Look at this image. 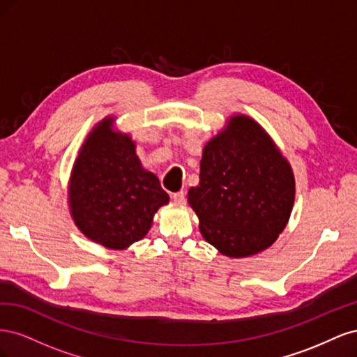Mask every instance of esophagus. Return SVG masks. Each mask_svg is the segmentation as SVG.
Returning <instances> with one entry per match:
<instances>
[{
  "mask_svg": "<svg viewBox=\"0 0 357 357\" xmlns=\"http://www.w3.org/2000/svg\"><path fill=\"white\" fill-rule=\"evenodd\" d=\"M171 198H172V201L177 202V204H185L186 202V193L183 192V190H180V192L172 193Z\"/></svg>",
  "mask_w": 357,
  "mask_h": 357,
  "instance_id": "34e87169",
  "label": "esophagus"
}]
</instances>
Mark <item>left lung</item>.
I'll return each instance as SVG.
<instances>
[{"instance_id": "obj_1", "label": "left lung", "mask_w": 357, "mask_h": 357, "mask_svg": "<svg viewBox=\"0 0 357 357\" xmlns=\"http://www.w3.org/2000/svg\"><path fill=\"white\" fill-rule=\"evenodd\" d=\"M188 202L204 240L228 257L273 245L295 202V176L274 139L255 119L234 114L204 146L199 185Z\"/></svg>"}]
</instances>
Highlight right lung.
Returning a JSON list of instances; mask_svg holds the SVG:
<instances>
[{"mask_svg": "<svg viewBox=\"0 0 357 357\" xmlns=\"http://www.w3.org/2000/svg\"><path fill=\"white\" fill-rule=\"evenodd\" d=\"M107 116L84 138L68 180L70 214L79 231L110 250L143 240L153 215L169 201L159 178L135 153L129 134Z\"/></svg>", "mask_w": 357, "mask_h": 357, "instance_id": "obj_1", "label": "right lung"}]
</instances>
